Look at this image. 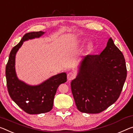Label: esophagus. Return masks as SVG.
<instances>
[{
    "instance_id": "esophagus-1",
    "label": "esophagus",
    "mask_w": 133,
    "mask_h": 133,
    "mask_svg": "<svg viewBox=\"0 0 133 133\" xmlns=\"http://www.w3.org/2000/svg\"><path fill=\"white\" fill-rule=\"evenodd\" d=\"M76 77V75L74 72H70L67 74V79L68 81H71V80L74 79Z\"/></svg>"
}]
</instances>
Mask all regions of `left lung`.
Returning a JSON list of instances; mask_svg holds the SVG:
<instances>
[{"label": "left lung", "mask_w": 133, "mask_h": 133, "mask_svg": "<svg viewBox=\"0 0 133 133\" xmlns=\"http://www.w3.org/2000/svg\"><path fill=\"white\" fill-rule=\"evenodd\" d=\"M127 77L125 58L112 39L98 55L83 57L71 89L82 112H102L115 102Z\"/></svg>", "instance_id": "obj_1"}]
</instances>
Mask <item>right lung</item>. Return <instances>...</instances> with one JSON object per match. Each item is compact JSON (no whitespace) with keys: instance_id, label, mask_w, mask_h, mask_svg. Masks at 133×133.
Returning a JSON list of instances; mask_svg holds the SVG:
<instances>
[{"instance_id":"add662e5","label":"right lung","mask_w":133,"mask_h":133,"mask_svg":"<svg viewBox=\"0 0 133 133\" xmlns=\"http://www.w3.org/2000/svg\"><path fill=\"white\" fill-rule=\"evenodd\" d=\"M43 31L25 34L17 45L10 52L6 66L7 87L10 98L25 112L29 114H39L51 110L57 89L60 84L67 81L65 72L52 76L38 85H30L18 79L15 71V56L24 42L39 38Z\"/></svg>"}]
</instances>
